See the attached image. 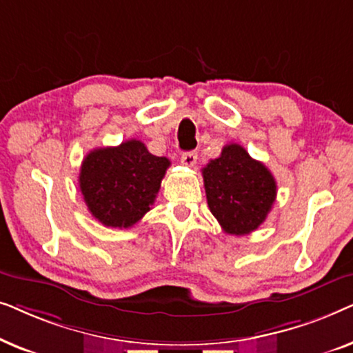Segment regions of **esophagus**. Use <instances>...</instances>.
Listing matches in <instances>:
<instances>
[{
	"label": "esophagus",
	"instance_id": "esophagus-1",
	"mask_svg": "<svg viewBox=\"0 0 353 353\" xmlns=\"http://www.w3.org/2000/svg\"><path fill=\"white\" fill-rule=\"evenodd\" d=\"M197 161V152L190 151V152H183L181 154V163L186 167H192Z\"/></svg>",
	"mask_w": 353,
	"mask_h": 353
}]
</instances>
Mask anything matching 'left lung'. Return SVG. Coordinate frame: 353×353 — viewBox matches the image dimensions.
Listing matches in <instances>:
<instances>
[{
  "instance_id": "left-lung-1",
  "label": "left lung",
  "mask_w": 353,
  "mask_h": 353,
  "mask_svg": "<svg viewBox=\"0 0 353 353\" xmlns=\"http://www.w3.org/2000/svg\"><path fill=\"white\" fill-rule=\"evenodd\" d=\"M207 204L225 233L244 236L263 223L276 199V181L262 162L239 144L202 168Z\"/></svg>"
}]
</instances>
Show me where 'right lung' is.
<instances>
[{"mask_svg": "<svg viewBox=\"0 0 353 353\" xmlns=\"http://www.w3.org/2000/svg\"><path fill=\"white\" fill-rule=\"evenodd\" d=\"M170 161L152 156L138 139L86 154L79 185L90 214L104 226L130 228L156 201Z\"/></svg>", "mask_w": 353, "mask_h": 353, "instance_id": "1", "label": "right lung"}]
</instances>
